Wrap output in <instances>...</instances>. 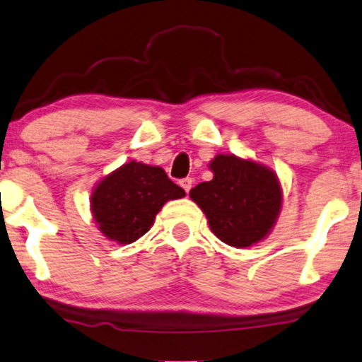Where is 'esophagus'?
<instances>
[{"label": "esophagus", "mask_w": 362, "mask_h": 362, "mask_svg": "<svg viewBox=\"0 0 362 362\" xmlns=\"http://www.w3.org/2000/svg\"><path fill=\"white\" fill-rule=\"evenodd\" d=\"M180 185H181V187H182V189H185L186 192H189L191 186H192V177H185V180L180 181Z\"/></svg>", "instance_id": "1"}]
</instances>
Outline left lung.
Returning a JSON list of instances; mask_svg holds the SVG:
<instances>
[{"mask_svg": "<svg viewBox=\"0 0 362 362\" xmlns=\"http://www.w3.org/2000/svg\"><path fill=\"white\" fill-rule=\"evenodd\" d=\"M213 180L189 191L209 228L233 247H250L274 228L283 204L276 173L264 164L234 154H218L209 163Z\"/></svg>", "mask_w": 362, "mask_h": 362, "instance_id": "1", "label": "left lung"}]
</instances>
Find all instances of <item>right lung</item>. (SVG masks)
Wrapping results in <instances>:
<instances>
[{"mask_svg":"<svg viewBox=\"0 0 362 362\" xmlns=\"http://www.w3.org/2000/svg\"><path fill=\"white\" fill-rule=\"evenodd\" d=\"M185 196L163 168L129 161L98 182L91 213L107 239L131 244L149 231L164 203Z\"/></svg>","mask_w":362,"mask_h":362,"instance_id":"obj_1","label":"right lung"}]
</instances>
